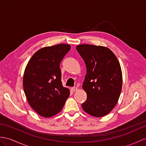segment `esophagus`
<instances>
[{"mask_svg": "<svg viewBox=\"0 0 146 146\" xmlns=\"http://www.w3.org/2000/svg\"><path fill=\"white\" fill-rule=\"evenodd\" d=\"M77 90V87H72L70 88V90L72 92H76Z\"/></svg>", "mask_w": 146, "mask_h": 146, "instance_id": "esophagus-1", "label": "esophagus"}]
</instances>
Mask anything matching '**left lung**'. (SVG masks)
Wrapping results in <instances>:
<instances>
[{
    "label": "left lung",
    "mask_w": 146,
    "mask_h": 146,
    "mask_svg": "<svg viewBox=\"0 0 146 146\" xmlns=\"http://www.w3.org/2000/svg\"><path fill=\"white\" fill-rule=\"evenodd\" d=\"M76 49L87 67L82 88L87 97L82 107L92 116H104L115 107L121 92L119 62L114 53L104 46L85 44Z\"/></svg>",
    "instance_id": "obj_1"
}]
</instances>
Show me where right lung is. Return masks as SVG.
<instances>
[{
    "label": "right lung",
    "instance_id": "obj_1",
    "mask_svg": "<svg viewBox=\"0 0 146 146\" xmlns=\"http://www.w3.org/2000/svg\"><path fill=\"white\" fill-rule=\"evenodd\" d=\"M70 46L59 44L44 47L31 57L25 70L23 84L31 107L42 117L61 111L70 91L62 86L61 63Z\"/></svg>",
    "mask_w": 146,
    "mask_h": 146
}]
</instances>
